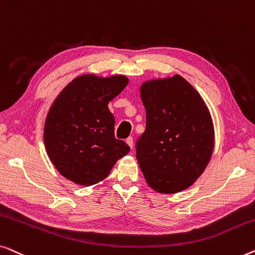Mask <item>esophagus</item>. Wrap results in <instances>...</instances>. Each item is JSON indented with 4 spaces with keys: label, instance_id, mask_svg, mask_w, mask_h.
I'll use <instances>...</instances> for the list:
<instances>
[{
    "label": "esophagus",
    "instance_id": "esophagus-1",
    "mask_svg": "<svg viewBox=\"0 0 255 255\" xmlns=\"http://www.w3.org/2000/svg\"><path fill=\"white\" fill-rule=\"evenodd\" d=\"M126 143L129 146H130V149H132V146H134V141H132V137H128L126 139Z\"/></svg>",
    "mask_w": 255,
    "mask_h": 255
}]
</instances>
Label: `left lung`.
Masks as SVG:
<instances>
[{"instance_id":"obj_1","label":"left lung","mask_w":255,"mask_h":255,"mask_svg":"<svg viewBox=\"0 0 255 255\" xmlns=\"http://www.w3.org/2000/svg\"><path fill=\"white\" fill-rule=\"evenodd\" d=\"M145 130L136 141V158L146 182L164 194L194 184L214 150V126L199 92L180 75L141 87Z\"/></svg>"}]
</instances>
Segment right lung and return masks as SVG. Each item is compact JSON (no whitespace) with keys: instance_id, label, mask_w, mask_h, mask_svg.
Masks as SVG:
<instances>
[{"instance_id":"add662e5","label":"right lung","mask_w":255,"mask_h":255,"mask_svg":"<svg viewBox=\"0 0 255 255\" xmlns=\"http://www.w3.org/2000/svg\"><path fill=\"white\" fill-rule=\"evenodd\" d=\"M127 84L128 78L121 75H83L56 97L46 118L44 141L49 159L64 178L95 185L130 151L114 136L116 120L107 106Z\"/></svg>"}]
</instances>
